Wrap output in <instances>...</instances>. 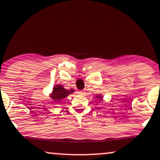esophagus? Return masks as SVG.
<instances>
[{
	"label": "esophagus",
	"mask_w": 160,
	"mask_h": 160,
	"mask_svg": "<svg viewBox=\"0 0 160 160\" xmlns=\"http://www.w3.org/2000/svg\"><path fill=\"white\" fill-rule=\"evenodd\" d=\"M78 93H79V94H80V95H82V96H83V95H84V94H86V92H85L84 90H82V91H80V92H78Z\"/></svg>",
	"instance_id": "esophagus-1"
}]
</instances>
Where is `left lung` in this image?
<instances>
[{
  "mask_svg": "<svg viewBox=\"0 0 160 160\" xmlns=\"http://www.w3.org/2000/svg\"><path fill=\"white\" fill-rule=\"evenodd\" d=\"M97 99H99L100 101H102L103 97H102V95H97Z\"/></svg>",
  "mask_w": 160,
  "mask_h": 160,
  "instance_id": "1",
  "label": "left lung"
}]
</instances>
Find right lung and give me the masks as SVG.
<instances>
[{
  "label": "right lung",
  "instance_id": "right-lung-1",
  "mask_svg": "<svg viewBox=\"0 0 160 160\" xmlns=\"http://www.w3.org/2000/svg\"><path fill=\"white\" fill-rule=\"evenodd\" d=\"M74 92V90L72 88L71 90L66 89V88L63 87L62 85H56L53 88L52 92L49 95L51 98L53 102L56 103H60L64 100L68 95L72 94V93Z\"/></svg>",
  "mask_w": 160,
  "mask_h": 160
}]
</instances>
